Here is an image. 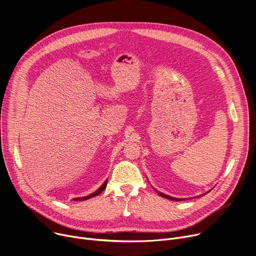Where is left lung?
Masks as SVG:
<instances>
[{
    "label": "left lung",
    "instance_id": "left-lung-1",
    "mask_svg": "<svg viewBox=\"0 0 256 256\" xmlns=\"http://www.w3.org/2000/svg\"><path fill=\"white\" fill-rule=\"evenodd\" d=\"M155 190V188H154ZM156 190V192L160 196H162V198H168V200H174V202H180V200H186V198H172V196H167V194H162V192H158L157 190ZM210 192V190H208Z\"/></svg>",
    "mask_w": 256,
    "mask_h": 256
}]
</instances>
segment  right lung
Returning <instances> with one entry per match:
<instances>
[{"label":"right lung","instance_id":"add662e5","mask_svg":"<svg viewBox=\"0 0 256 256\" xmlns=\"http://www.w3.org/2000/svg\"><path fill=\"white\" fill-rule=\"evenodd\" d=\"M106 186H107V180H105L104 181V184L96 190V192H94L93 194H89V196H84V198H74V200H88V198H94V196H99L104 190H105V188H106Z\"/></svg>","mask_w":256,"mask_h":256}]
</instances>
